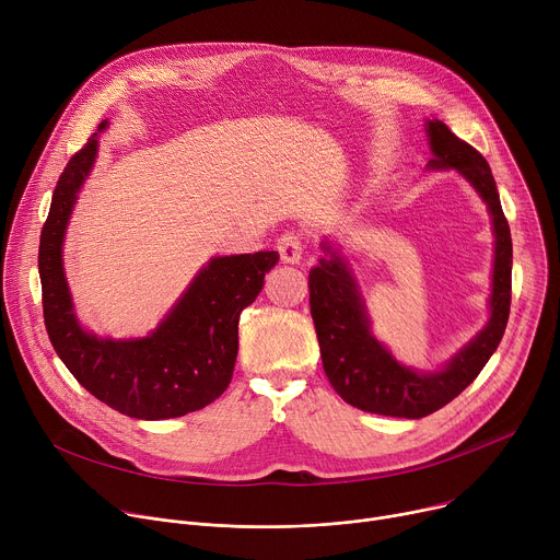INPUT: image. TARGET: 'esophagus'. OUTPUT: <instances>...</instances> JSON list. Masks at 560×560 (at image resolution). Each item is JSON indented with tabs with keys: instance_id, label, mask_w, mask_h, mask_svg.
Listing matches in <instances>:
<instances>
[{
	"instance_id": "34e87169",
	"label": "esophagus",
	"mask_w": 560,
	"mask_h": 560,
	"mask_svg": "<svg viewBox=\"0 0 560 560\" xmlns=\"http://www.w3.org/2000/svg\"><path fill=\"white\" fill-rule=\"evenodd\" d=\"M277 247H279V254H281V261H283V264H296V261L301 259V254H303L301 236L294 234V232L283 234V236L277 241Z\"/></svg>"
}]
</instances>
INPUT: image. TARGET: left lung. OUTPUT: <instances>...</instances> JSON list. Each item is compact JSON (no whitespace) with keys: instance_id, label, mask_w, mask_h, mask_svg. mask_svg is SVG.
Wrapping results in <instances>:
<instances>
[{"instance_id":"left-lung-1","label":"left lung","mask_w":560,"mask_h":560,"mask_svg":"<svg viewBox=\"0 0 560 560\" xmlns=\"http://www.w3.org/2000/svg\"><path fill=\"white\" fill-rule=\"evenodd\" d=\"M433 159L429 170L457 172L487 202L493 225V272L487 326L438 371L399 364L375 339L358 279L332 241H322L324 257L311 270V315L322 362L337 395L362 411L418 420L460 395L495 352L512 306V232L500 206L489 163L442 120H427Z\"/></svg>"}]
</instances>
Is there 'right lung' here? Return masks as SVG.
I'll return each mask as SVG.
<instances>
[{
	"label": "right lung",
	"instance_id": "right-lung-1",
	"mask_svg": "<svg viewBox=\"0 0 560 560\" xmlns=\"http://www.w3.org/2000/svg\"><path fill=\"white\" fill-rule=\"evenodd\" d=\"M97 131L65 167L39 236V281L50 343L100 401L136 420H170L212 404L232 382L238 317L257 299L277 252L212 257L147 337H97L82 328L65 277L62 243L97 156Z\"/></svg>",
	"mask_w": 560,
	"mask_h": 560
}]
</instances>
